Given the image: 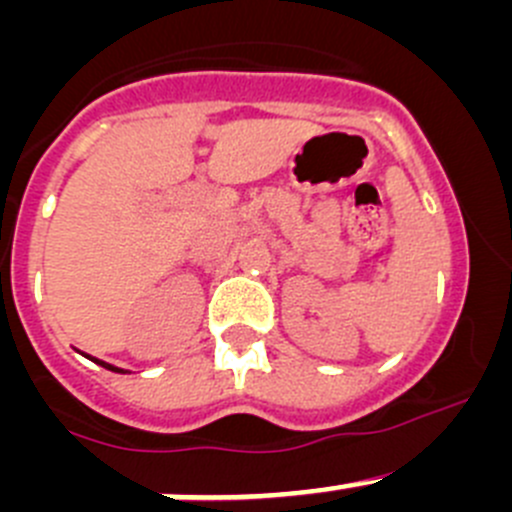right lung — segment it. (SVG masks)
Listing matches in <instances>:
<instances>
[{
	"label": "right lung",
	"instance_id": "1",
	"mask_svg": "<svg viewBox=\"0 0 512 512\" xmlns=\"http://www.w3.org/2000/svg\"><path fill=\"white\" fill-rule=\"evenodd\" d=\"M96 364H101L103 369H111V371H123V369H118V366H111V364H106V361H98V359H94Z\"/></svg>",
	"mask_w": 512,
	"mask_h": 512
}]
</instances>
